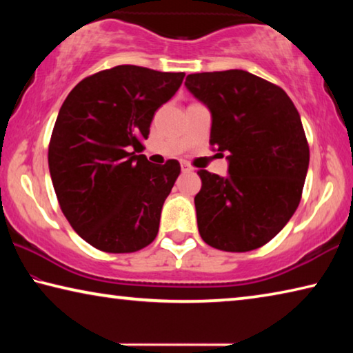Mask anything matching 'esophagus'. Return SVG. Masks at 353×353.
I'll use <instances>...</instances> for the list:
<instances>
[{"label": "esophagus", "mask_w": 353, "mask_h": 353, "mask_svg": "<svg viewBox=\"0 0 353 353\" xmlns=\"http://www.w3.org/2000/svg\"><path fill=\"white\" fill-rule=\"evenodd\" d=\"M181 168H182V172H193V168H191L188 163H182Z\"/></svg>", "instance_id": "obj_1"}]
</instances>
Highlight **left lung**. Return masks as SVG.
I'll return each instance as SVG.
<instances>
[{
    "label": "left lung",
    "mask_w": 353,
    "mask_h": 353,
    "mask_svg": "<svg viewBox=\"0 0 353 353\" xmlns=\"http://www.w3.org/2000/svg\"><path fill=\"white\" fill-rule=\"evenodd\" d=\"M185 87L212 112L210 145L229 154L227 177L198 171L201 238L225 252L265 246L302 198L310 149L301 115L279 85L243 70L188 74Z\"/></svg>",
    "instance_id": "left-lung-1"
}]
</instances>
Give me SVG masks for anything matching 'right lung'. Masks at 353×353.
I'll list each match as a JSON object with an SVG mask.
<instances>
[{
	"label": "right lung",
	"mask_w": 353,
	"mask_h": 353,
	"mask_svg": "<svg viewBox=\"0 0 353 353\" xmlns=\"http://www.w3.org/2000/svg\"><path fill=\"white\" fill-rule=\"evenodd\" d=\"M183 76L118 65L82 79L59 110L48 148L59 205L76 234L103 252H137L157 236L181 165H154L137 152Z\"/></svg>",
	"instance_id": "obj_1"
}]
</instances>
